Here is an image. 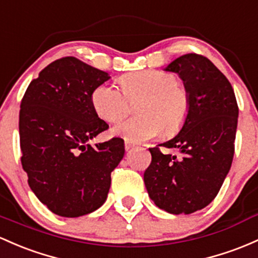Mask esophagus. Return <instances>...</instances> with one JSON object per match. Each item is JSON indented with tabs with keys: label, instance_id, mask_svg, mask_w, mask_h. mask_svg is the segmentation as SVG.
<instances>
[{
	"label": "esophagus",
	"instance_id": "obj_1",
	"mask_svg": "<svg viewBox=\"0 0 258 258\" xmlns=\"http://www.w3.org/2000/svg\"><path fill=\"white\" fill-rule=\"evenodd\" d=\"M132 147H135V144H132L131 142H128V141H124V149H126V151L131 149Z\"/></svg>",
	"mask_w": 258,
	"mask_h": 258
}]
</instances>
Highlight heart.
Returning <instances> with one entry per match:
<instances>
[{
  "label": "heart",
  "instance_id": "1",
  "mask_svg": "<svg viewBox=\"0 0 258 258\" xmlns=\"http://www.w3.org/2000/svg\"><path fill=\"white\" fill-rule=\"evenodd\" d=\"M120 87L100 84L90 95L92 106L101 120L120 121L128 111V101L140 99L136 114L140 116L117 123L112 135L140 143L159 136L177 134L186 122L191 99L187 88L171 72L143 70L121 76Z\"/></svg>",
  "mask_w": 258,
  "mask_h": 258
}]
</instances>
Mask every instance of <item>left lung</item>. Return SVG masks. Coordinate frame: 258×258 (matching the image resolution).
Listing matches in <instances>:
<instances>
[{
	"instance_id": "left-lung-1",
	"label": "left lung",
	"mask_w": 258,
	"mask_h": 258,
	"mask_svg": "<svg viewBox=\"0 0 258 258\" xmlns=\"http://www.w3.org/2000/svg\"><path fill=\"white\" fill-rule=\"evenodd\" d=\"M165 70L182 78L191 106L179 135L149 148L144 183L158 207L189 214L216 198L230 170L239 106L230 82L205 56L186 53ZM160 146L176 149L179 155L163 153Z\"/></svg>"
}]
</instances>
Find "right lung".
Instances as JSON below:
<instances>
[{"label":"right lung","instance_id":"right-lung-1","mask_svg":"<svg viewBox=\"0 0 258 258\" xmlns=\"http://www.w3.org/2000/svg\"><path fill=\"white\" fill-rule=\"evenodd\" d=\"M109 78L67 56L45 67L21 101L22 166L35 196L57 216H84L103 206L111 171L123 158L122 138L88 143L109 128L90 101L93 89Z\"/></svg>","mask_w":258,"mask_h":258}]
</instances>
